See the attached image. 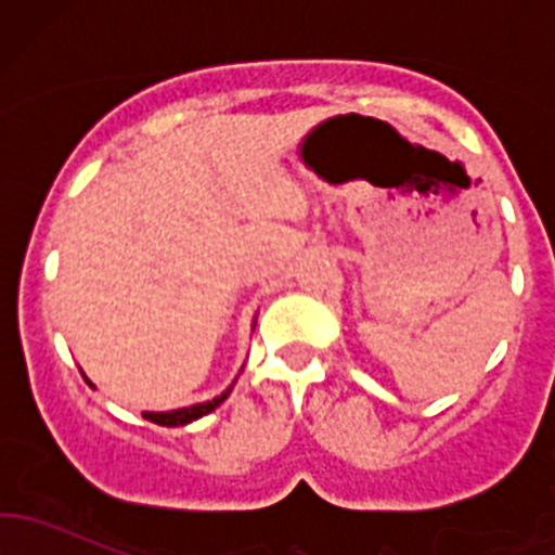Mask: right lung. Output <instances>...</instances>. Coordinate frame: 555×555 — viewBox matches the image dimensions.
I'll return each instance as SVG.
<instances>
[{
	"instance_id": "1",
	"label": "right lung",
	"mask_w": 555,
	"mask_h": 555,
	"mask_svg": "<svg viewBox=\"0 0 555 555\" xmlns=\"http://www.w3.org/2000/svg\"><path fill=\"white\" fill-rule=\"evenodd\" d=\"M231 389H233V386H231ZM231 389L222 391V395L215 397V400L201 402V405L179 408V411H169V413H150L147 411V413H142V416L147 418V422L160 424V427H182V424H190V422H195V418H201V416H206V413L215 411V408L220 405V402H225V397L231 395Z\"/></svg>"
}]
</instances>
